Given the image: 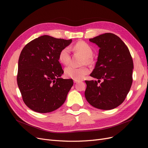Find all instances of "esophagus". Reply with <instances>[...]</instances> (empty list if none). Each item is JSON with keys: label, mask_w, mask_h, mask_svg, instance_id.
<instances>
[{"label": "esophagus", "mask_w": 148, "mask_h": 148, "mask_svg": "<svg viewBox=\"0 0 148 148\" xmlns=\"http://www.w3.org/2000/svg\"><path fill=\"white\" fill-rule=\"evenodd\" d=\"M73 82H74L75 83H77L79 82V81H78V80H76V79H74V80H73Z\"/></svg>", "instance_id": "1"}]
</instances>
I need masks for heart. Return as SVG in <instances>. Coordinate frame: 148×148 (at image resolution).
<instances>
[{
  "label": "heart",
  "instance_id": "heart-1",
  "mask_svg": "<svg viewBox=\"0 0 148 148\" xmlns=\"http://www.w3.org/2000/svg\"><path fill=\"white\" fill-rule=\"evenodd\" d=\"M71 49L75 52H78L84 56L83 64H91L93 62L92 54L93 49L91 45L83 41H80L75 43L71 47ZM70 50L69 47L62 49L59 53V60L62 64L67 65L70 61ZM65 75L66 77L76 80L83 79L85 76L89 73V70L86 66L77 67L73 65H69L65 69Z\"/></svg>",
  "mask_w": 148,
  "mask_h": 148
}]
</instances>
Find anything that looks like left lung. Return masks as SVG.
<instances>
[{"mask_svg": "<svg viewBox=\"0 0 148 148\" xmlns=\"http://www.w3.org/2000/svg\"><path fill=\"white\" fill-rule=\"evenodd\" d=\"M89 41L99 46L97 61L90 76L98 80L85 82L84 96L92 106L110 110L126 98L133 82V62L127 46L117 35L104 33ZM102 79V83H99Z\"/></svg>", "mask_w": 148, "mask_h": 148, "instance_id": "obj_1", "label": "left lung"}]
</instances>
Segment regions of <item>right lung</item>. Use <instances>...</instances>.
Returning a JSON list of instances; mask_svg holds the SVG:
<instances>
[{
	"label": "right lung",
	"mask_w": 148,
	"mask_h": 148,
	"mask_svg": "<svg viewBox=\"0 0 148 148\" xmlns=\"http://www.w3.org/2000/svg\"><path fill=\"white\" fill-rule=\"evenodd\" d=\"M71 41L44 35L30 41L21 51L17 84L23 102L30 109L51 112L65 101L73 82L60 78L64 70L59 53Z\"/></svg>",
	"instance_id": "obj_1"
}]
</instances>
